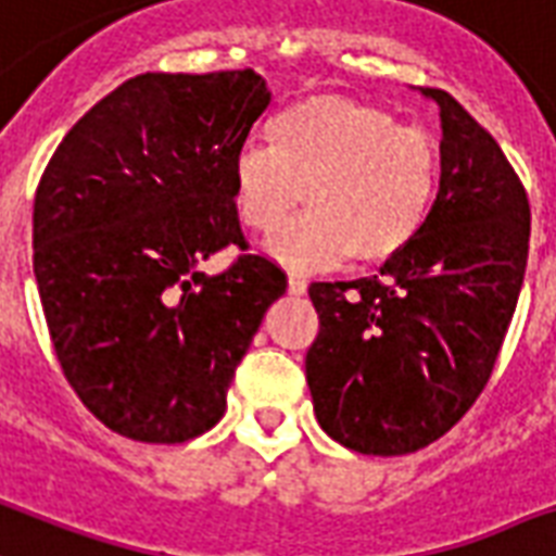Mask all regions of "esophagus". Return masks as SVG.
<instances>
[{"instance_id": "34e87169", "label": "esophagus", "mask_w": 556, "mask_h": 556, "mask_svg": "<svg viewBox=\"0 0 556 556\" xmlns=\"http://www.w3.org/2000/svg\"><path fill=\"white\" fill-rule=\"evenodd\" d=\"M306 288H308V282L300 277V274H288V294L303 296L306 294Z\"/></svg>"}]
</instances>
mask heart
<instances>
[{
  "label": "heart",
  "instance_id": "obj_1",
  "mask_svg": "<svg viewBox=\"0 0 556 556\" xmlns=\"http://www.w3.org/2000/svg\"><path fill=\"white\" fill-rule=\"evenodd\" d=\"M438 177V148L422 130L376 104L320 92L270 116L268 146L248 142L232 154L230 194L248 230L270 232L303 189L308 212L268 241L288 268H326L346 256L381 265L419 236Z\"/></svg>",
  "mask_w": 556,
  "mask_h": 556
}]
</instances>
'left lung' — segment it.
<instances>
[{
    "label": "left lung",
    "mask_w": 556,
    "mask_h": 556,
    "mask_svg": "<svg viewBox=\"0 0 556 556\" xmlns=\"http://www.w3.org/2000/svg\"><path fill=\"white\" fill-rule=\"evenodd\" d=\"M440 186L422 230L379 277L312 282L320 320L306 381L320 429L362 455L443 438L493 372L522 291L531 206L519 177L446 90Z\"/></svg>",
    "instance_id": "obj_1"
}]
</instances>
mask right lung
Instances as JSON below:
<instances>
[{"instance_id": "obj_1", "label": "right lung", "mask_w": 556, "mask_h": 556, "mask_svg": "<svg viewBox=\"0 0 556 556\" xmlns=\"http://www.w3.org/2000/svg\"><path fill=\"white\" fill-rule=\"evenodd\" d=\"M270 90L253 70L146 72L63 137L34 198V277L80 402L122 438L184 443L227 410V388L286 274L239 256L230 163Z\"/></svg>"}]
</instances>
